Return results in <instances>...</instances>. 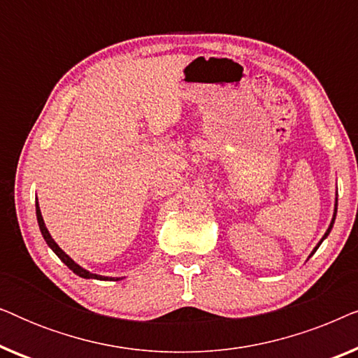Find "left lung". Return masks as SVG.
I'll return each instance as SVG.
<instances>
[{"mask_svg":"<svg viewBox=\"0 0 358 358\" xmlns=\"http://www.w3.org/2000/svg\"><path fill=\"white\" fill-rule=\"evenodd\" d=\"M336 215H337V194H336V203H334V213H332V220H331V224H329V228H327L326 229V233H324V236H322L321 238V241L320 243H317L316 244V248L315 249H313V252L310 254V256H308V259H310L311 256H313V254H315L316 251H317V248H320L321 246V243L322 241H324V239L327 238V236H329V233H331V229H332V227H334V222H336Z\"/></svg>","mask_w":358,"mask_h":358,"instance_id":"obj_1","label":"left lung"}]
</instances>
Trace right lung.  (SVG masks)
I'll return each instance as SVG.
<instances>
[{
    "instance_id": "1",
    "label": "right lung",
    "mask_w": 358,
    "mask_h": 358,
    "mask_svg": "<svg viewBox=\"0 0 358 358\" xmlns=\"http://www.w3.org/2000/svg\"><path fill=\"white\" fill-rule=\"evenodd\" d=\"M36 215H37V222H38V228H41V233L43 239H45V243L48 244V248L52 249L53 252L57 254L58 257H60V261L68 266V268H71L73 272L76 273V275H80L83 278H96V280H112V282H117V280H122L120 277H104V275H97V273H92L90 271H86V268H83L80 264H76L73 259L68 256V254L63 251V249L58 246L55 243V239L50 236V233H48V229L45 227V222H43L42 218V213H41V207H38V202H36Z\"/></svg>"
}]
</instances>
